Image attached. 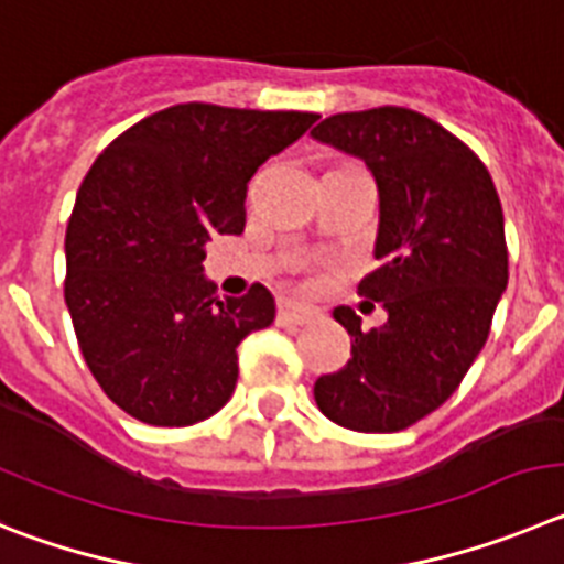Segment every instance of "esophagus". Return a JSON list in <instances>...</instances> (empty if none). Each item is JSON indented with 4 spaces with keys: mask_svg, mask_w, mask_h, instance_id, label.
I'll use <instances>...</instances> for the list:
<instances>
[{
    "mask_svg": "<svg viewBox=\"0 0 564 564\" xmlns=\"http://www.w3.org/2000/svg\"><path fill=\"white\" fill-rule=\"evenodd\" d=\"M319 317V308L308 306V303L297 301H281L278 303V319L286 323V326H306Z\"/></svg>",
    "mask_w": 564,
    "mask_h": 564,
    "instance_id": "34e87169",
    "label": "esophagus"
}]
</instances>
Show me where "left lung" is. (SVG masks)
<instances>
[{"label":"left lung","instance_id":"obj_1","mask_svg":"<svg viewBox=\"0 0 564 564\" xmlns=\"http://www.w3.org/2000/svg\"><path fill=\"white\" fill-rule=\"evenodd\" d=\"M314 140L359 156L379 187V270L359 294L388 323L362 332L348 306L351 359L314 382V402L357 433H399L455 393L489 337L509 283L503 207L478 154L444 126L402 106L332 115Z\"/></svg>","mask_w":564,"mask_h":564}]
</instances>
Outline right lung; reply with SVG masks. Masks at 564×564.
I'll return each instance as SVG.
<instances>
[{"instance_id": "1", "label": "right lung", "mask_w": 564, "mask_h": 564, "mask_svg": "<svg viewBox=\"0 0 564 564\" xmlns=\"http://www.w3.org/2000/svg\"><path fill=\"white\" fill-rule=\"evenodd\" d=\"M314 120L180 104L126 129L86 174L64 241V301L93 377L137 421L187 427L236 390V348L275 319V297L256 283L219 301L205 245L245 232L247 182Z\"/></svg>"}]
</instances>
